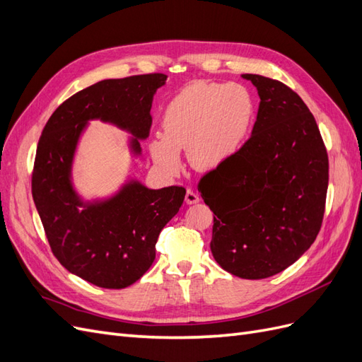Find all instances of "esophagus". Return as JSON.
Wrapping results in <instances>:
<instances>
[{
  "label": "esophagus",
  "instance_id": "obj_1",
  "mask_svg": "<svg viewBox=\"0 0 362 362\" xmlns=\"http://www.w3.org/2000/svg\"><path fill=\"white\" fill-rule=\"evenodd\" d=\"M199 202V194L193 192L192 189H187V192H185V204H198Z\"/></svg>",
  "mask_w": 362,
  "mask_h": 362
}]
</instances>
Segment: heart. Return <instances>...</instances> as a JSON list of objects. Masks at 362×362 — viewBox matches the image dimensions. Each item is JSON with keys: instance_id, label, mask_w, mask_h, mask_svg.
<instances>
[{"instance_id": "heart-1", "label": "heart", "mask_w": 362, "mask_h": 362, "mask_svg": "<svg viewBox=\"0 0 362 362\" xmlns=\"http://www.w3.org/2000/svg\"><path fill=\"white\" fill-rule=\"evenodd\" d=\"M254 119L255 104L245 86L192 83L164 108L163 134L151 140V157L169 177L182 170L181 149L196 170L218 169L243 149Z\"/></svg>"}]
</instances>
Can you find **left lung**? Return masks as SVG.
<instances>
[{"mask_svg":"<svg viewBox=\"0 0 362 362\" xmlns=\"http://www.w3.org/2000/svg\"><path fill=\"white\" fill-rule=\"evenodd\" d=\"M259 107L240 154L199 182L214 213L211 254L243 279H264L298 261L320 231L329 181L319 127L300 96L281 81L243 74Z\"/></svg>","mask_w":362,"mask_h":362,"instance_id":"8db88e82","label":"left lung"}]
</instances>
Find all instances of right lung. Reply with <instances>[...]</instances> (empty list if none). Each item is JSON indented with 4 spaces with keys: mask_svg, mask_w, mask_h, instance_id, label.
Returning <instances> with one entry per match:
<instances>
[{
    "mask_svg": "<svg viewBox=\"0 0 362 362\" xmlns=\"http://www.w3.org/2000/svg\"><path fill=\"white\" fill-rule=\"evenodd\" d=\"M168 75L146 74L103 80L64 101L42 131L31 192L52 254L74 275L103 288H125L156 259L161 229L180 211L185 189H148L128 178L108 198L86 201L74 187L76 146L90 120H101L133 137L128 148L141 156L149 136L151 107Z\"/></svg>",
    "mask_w": 362,
    "mask_h": 362,
    "instance_id": "obj_1",
    "label": "right lung"
}]
</instances>
